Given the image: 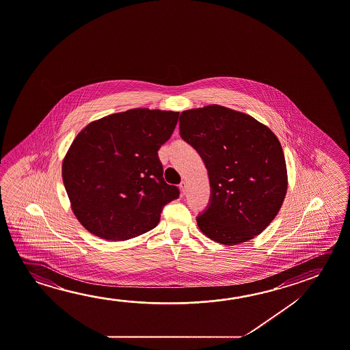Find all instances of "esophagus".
I'll return each mask as SVG.
<instances>
[{
    "label": "esophagus",
    "instance_id": "esophagus-1",
    "mask_svg": "<svg viewBox=\"0 0 350 350\" xmlns=\"http://www.w3.org/2000/svg\"><path fill=\"white\" fill-rule=\"evenodd\" d=\"M179 188H180V191H182V194L185 195L187 193V182L183 180L182 183L179 184Z\"/></svg>",
    "mask_w": 350,
    "mask_h": 350
}]
</instances>
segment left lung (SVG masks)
Listing matches in <instances>:
<instances>
[{
    "label": "left lung",
    "mask_w": 350,
    "mask_h": 350,
    "mask_svg": "<svg viewBox=\"0 0 350 350\" xmlns=\"http://www.w3.org/2000/svg\"><path fill=\"white\" fill-rule=\"evenodd\" d=\"M179 134L204 161L211 196L196 217L204 234L224 245L250 241L281 208L288 178L281 143L252 116L219 105L183 111Z\"/></svg>",
    "instance_id": "8db88e82"
}]
</instances>
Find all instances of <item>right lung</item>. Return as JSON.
<instances>
[{
  "mask_svg": "<svg viewBox=\"0 0 350 350\" xmlns=\"http://www.w3.org/2000/svg\"><path fill=\"white\" fill-rule=\"evenodd\" d=\"M179 112L134 109L94 120L75 137L62 163L75 217L106 241H126L155 228L179 189L163 179L157 151Z\"/></svg>",
  "mask_w": 350,
  "mask_h": 350,
  "instance_id": "right-lung-1",
  "label": "right lung"
}]
</instances>
